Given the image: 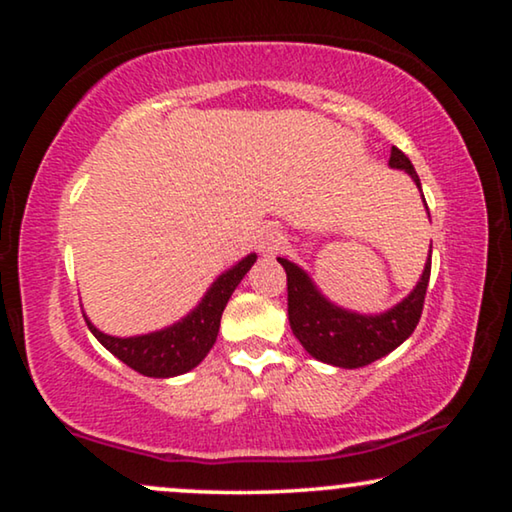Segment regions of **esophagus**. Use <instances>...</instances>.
Returning a JSON list of instances; mask_svg holds the SVG:
<instances>
[{
    "label": "esophagus",
    "instance_id": "obj_1",
    "mask_svg": "<svg viewBox=\"0 0 512 512\" xmlns=\"http://www.w3.org/2000/svg\"><path fill=\"white\" fill-rule=\"evenodd\" d=\"M284 244V233L275 226H263L256 235V247L263 254H275V251Z\"/></svg>",
    "mask_w": 512,
    "mask_h": 512
}]
</instances>
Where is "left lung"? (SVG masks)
<instances>
[{
    "label": "left lung",
    "mask_w": 512,
    "mask_h": 512,
    "mask_svg": "<svg viewBox=\"0 0 512 512\" xmlns=\"http://www.w3.org/2000/svg\"><path fill=\"white\" fill-rule=\"evenodd\" d=\"M389 165L408 172L422 191L410 158L396 146H391ZM277 261L286 270L289 324L293 335L310 352V356L331 363V366L361 368L382 359L410 338L419 324V317H422L426 286H429L431 277V254L424 265L422 279L410 291V296L382 314H356L342 310L321 296L312 279L307 277V272L300 270L296 263H291L289 258H277Z\"/></svg>",
    "instance_id": "1"
}]
</instances>
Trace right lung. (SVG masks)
<instances>
[{
	"mask_svg": "<svg viewBox=\"0 0 512 512\" xmlns=\"http://www.w3.org/2000/svg\"><path fill=\"white\" fill-rule=\"evenodd\" d=\"M256 263V254H249L240 263L223 272L216 282L209 286L205 298L195 310L177 321L174 326H167L163 331L135 335V338H114L90 324V333L109 349L116 359H121L125 366L137 370L146 377H174L193 370L205 359L209 349L214 347L216 335H219L221 314L226 310V303L233 296L237 284L247 275L251 265Z\"/></svg>",
	"mask_w": 512,
	"mask_h": 512,
	"instance_id": "1",
	"label": "right lung"
}]
</instances>
